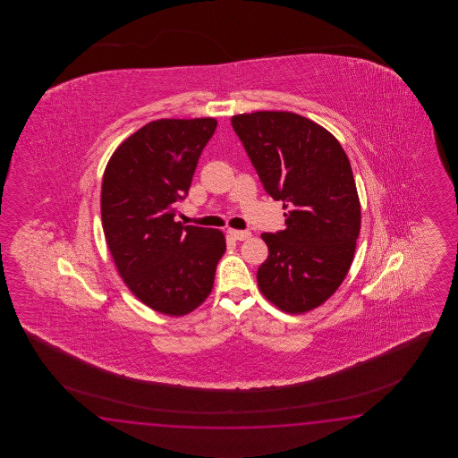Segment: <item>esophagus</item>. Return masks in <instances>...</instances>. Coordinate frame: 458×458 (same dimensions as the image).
Returning <instances> with one entry per match:
<instances>
[{
    "instance_id": "obj_1",
    "label": "esophagus",
    "mask_w": 458,
    "mask_h": 458,
    "mask_svg": "<svg viewBox=\"0 0 458 458\" xmlns=\"http://www.w3.org/2000/svg\"><path fill=\"white\" fill-rule=\"evenodd\" d=\"M227 233L233 237V241H245L250 237L249 231H237V229H229Z\"/></svg>"
}]
</instances>
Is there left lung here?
Returning <instances> with one entry per match:
<instances>
[{"label":"left lung","mask_w":458,"mask_h":458,"mask_svg":"<svg viewBox=\"0 0 458 458\" xmlns=\"http://www.w3.org/2000/svg\"><path fill=\"white\" fill-rule=\"evenodd\" d=\"M263 188L288 209L286 229L263 233V296L282 311L321 306L351 268L360 233V201L339 140L311 119L257 111L231 119Z\"/></svg>","instance_id":"obj_1"}]
</instances>
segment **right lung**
Returning a JSON list of instances; mask_svg holds the SVG:
<instances>
[{
	"label": "right lung",
	"instance_id": "add662e5",
	"mask_svg": "<svg viewBox=\"0 0 458 458\" xmlns=\"http://www.w3.org/2000/svg\"><path fill=\"white\" fill-rule=\"evenodd\" d=\"M217 121L158 119L117 147L101 185V221L127 288L154 311L185 316L213 290L225 252L217 229L176 223Z\"/></svg>",
	"mask_w": 458,
	"mask_h": 458
}]
</instances>
